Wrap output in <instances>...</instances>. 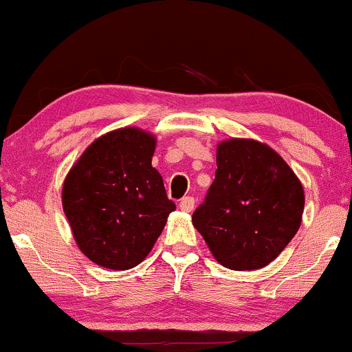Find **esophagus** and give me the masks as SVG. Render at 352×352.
I'll return each instance as SVG.
<instances>
[{
    "label": "esophagus",
    "mask_w": 352,
    "mask_h": 352,
    "mask_svg": "<svg viewBox=\"0 0 352 352\" xmlns=\"http://www.w3.org/2000/svg\"><path fill=\"white\" fill-rule=\"evenodd\" d=\"M179 207L182 212H192L193 207H195V200H193V197H184V199L180 200Z\"/></svg>",
    "instance_id": "obj_1"
}]
</instances>
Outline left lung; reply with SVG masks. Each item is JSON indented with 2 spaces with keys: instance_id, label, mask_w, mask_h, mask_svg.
<instances>
[{
  "instance_id": "8db88e82",
  "label": "left lung",
  "mask_w": 352,
  "mask_h": 352,
  "mask_svg": "<svg viewBox=\"0 0 352 352\" xmlns=\"http://www.w3.org/2000/svg\"><path fill=\"white\" fill-rule=\"evenodd\" d=\"M305 190L270 145L228 139L217 145L215 180L193 212L215 260L235 272L270 265L300 230Z\"/></svg>"
}]
</instances>
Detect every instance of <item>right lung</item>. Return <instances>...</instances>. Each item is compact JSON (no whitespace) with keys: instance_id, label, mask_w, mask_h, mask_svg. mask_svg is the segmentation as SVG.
I'll use <instances>...</instances> for the list:
<instances>
[{"instance_id":"1","label":"right lung","mask_w":352,"mask_h":352,"mask_svg":"<svg viewBox=\"0 0 352 352\" xmlns=\"http://www.w3.org/2000/svg\"><path fill=\"white\" fill-rule=\"evenodd\" d=\"M157 139L139 127L98 137L67 172L63 208L92 263L124 272L151 253L175 204L152 167Z\"/></svg>"}]
</instances>
